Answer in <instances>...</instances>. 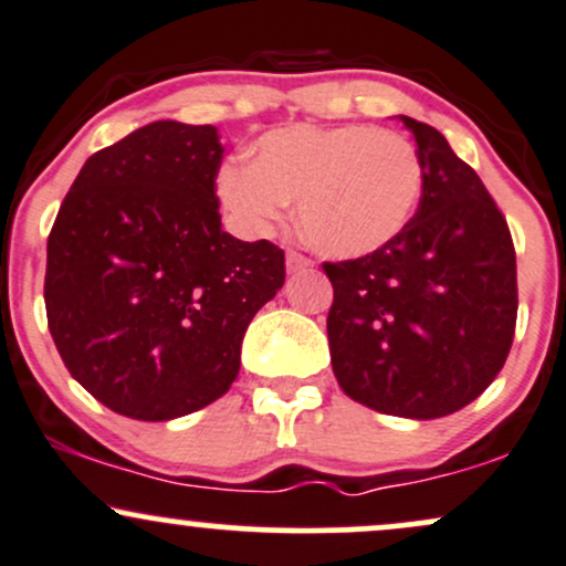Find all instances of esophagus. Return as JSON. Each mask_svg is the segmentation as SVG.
I'll return each mask as SVG.
<instances>
[{"instance_id": "34e87169", "label": "esophagus", "mask_w": 566, "mask_h": 566, "mask_svg": "<svg viewBox=\"0 0 566 566\" xmlns=\"http://www.w3.org/2000/svg\"><path fill=\"white\" fill-rule=\"evenodd\" d=\"M311 265H314V261H311V258H305V255H301V252H295V250L287 252V271H290V274H295V271H308Z\"/></svg>"}]
</instances>
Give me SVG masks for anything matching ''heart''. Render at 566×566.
<instances>
[{"label":"heart","instance_id":"1","mask_svg":"<svg viewBox=\"0 0 566 566\" xmlns=\"http://www.w3.org/2000/svg\"><path fill=\"white\" fill-rule=\"evenodd\" d=\"M218 193L242 229L269 233L297 201L305 242L329 258H365L401 237L423 193V161L373 125H292L265 133L252 161H229Z\"/></svg>","mask_w":566,"mask_h":566}]
</instances>
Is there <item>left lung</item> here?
I'll list each match as a JSON object with an SVG mask.
<instances>
[{
  "mask_svg": "<svg viewBox=\"0 0 566 566\" xmlns=\"http://www.w3.org/2000/svg\"><path fill=\"white\" fill-rule=\"evenodd\" d=\"M423 161L418 212L399 239L324 263L329 356L340 388L382 415L458 412L497 378L516 329V252L482 178L431 125L401 116Z\"/></svg>",
  "mask_w": 566,
  "mask_h": 566,
  "instance_id": "obj_1",
  "label": "left lung"
}]
</instances>
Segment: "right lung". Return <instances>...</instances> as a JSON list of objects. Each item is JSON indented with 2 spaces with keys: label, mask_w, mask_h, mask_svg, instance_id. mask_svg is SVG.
I'll list each match as a JSON object with an SVG mask.
<instances>
[{
  "label": "right lung",
  "mask_w": 566,
  "mask_h": 566,
  "mask_svg": "<svg viewBox=\"0 0 566 566\" xmlns=\"http://www.w3.org/2000/svg\"><path fill=\"white\" fill-rule=\"evenodd\" d=\"M212 125L151 122L84 161L48 239L44 305L84 391L133 420L212 405L239 375L284 252L220 229Z\"/></svg>",
  "instance_id": "1"
}]
</instances>
